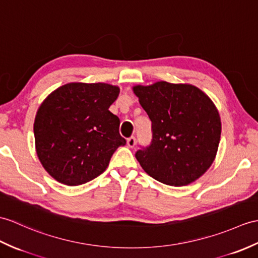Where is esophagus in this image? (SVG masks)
Returning a JSON list of instances; mask_svg holds the SVG:
<instances>
[{
  "mask_svg": "<svg viewBox=\"0 0 258 258\" xmlns=\"http://www.w3.org/2000/svg\"><path fill=\"white\" fill-rule=\"evenodd\" d=\"M135 144H136V140H135L134 136H131L130 139H127V146L128 147H131V148L134 147Z\"/></svg>",
  "mask_w": 258,
  "mask_h": 258,
  "instance_id": "esophagus-1",
  "label": "esophagus"
}]
</instances>
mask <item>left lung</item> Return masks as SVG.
<instances>
[{
	"instance_id": "left-lung-1",
	"label": "left lung",
	"mask_w": 258,
	"mask_h": 258,
	"mask_svg": "<svg viewBox=\"0 0 258 258\" xmlns=\"http://www.w3.org/2000/svg\"><path fill=\"white\" fill-rule=\"evenodd\" d=\"M133 91L152 121L151 145L135 154L149 176L173 187L196 181L212 165L221 137L214 103L199 88L158 81Z\"/></svg>"
}]
</instances>
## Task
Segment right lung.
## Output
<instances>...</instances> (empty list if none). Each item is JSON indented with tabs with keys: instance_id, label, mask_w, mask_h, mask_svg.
Wrapping results in <instances>:
<instances>
[{
	"instance_id": "right-lung-1",
	"label": "right lung",
	"mask_w": 258,
	"mask_h": 258,
	"mask_svg": "<svg viewBox=\"0 0 258 258\" xmlns=\"http://www.w3.org/2000/svg\"><path fill=\"white\" fill-rule=\"evenodd\" d=\"M118 93V87L107 83L71 82L40 104L34 122L36 153L58 182L91 181L126 144L118 133L119 118L109 111Z\"/></svg>"
}]
</instances>
